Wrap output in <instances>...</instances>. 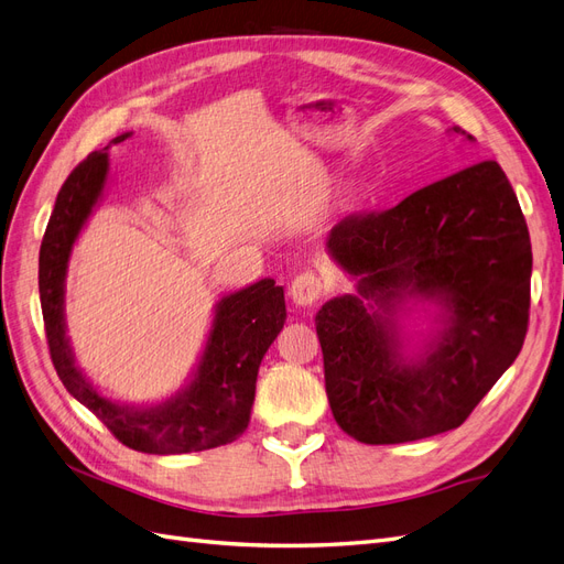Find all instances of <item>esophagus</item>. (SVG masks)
<instances>
[{
    "label": "esophagus",
    "instance_id": "obj_1",
    "mask_svg": "<svg viewBox=\"0 0 564 564\" xmlns=\"http://www.w3.org/2000/svg\"><path fill=\"white\" fill-rule=\"evenodd\" d=\"M319 296H322V280L311 270L301 272V275L292 280V286H289V299H292V303L299 305V308L313 305Z\"/></svg>",
    "mask_w": 564,
    "mask_h": 564
}]
</instances>
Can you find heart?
I'll use <instances>...</instances> for the list:
<instances>
[{
    "mask_svg": "<svg viewBox=\"0 0 564 564\" xmlns=\"http://www.w3.org/2000/svg\"><path fill=\"white\" fill-rule=\"evenodd\" d=\"M346 195H348V197H352V195H355V191H348V193H346Z\"/></svg>",
    "mask_w": 564,
    "mask_h": 564,
    "instance_id": "b5f03b06",
    "label": "heart"
}]
</instances>
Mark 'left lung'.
I'll use <instances>...</instances> for the list:
<instances>
[{
	"label": "left lung",
	"mask_w": 564,
	"mask_h": 564,
	"mask_svg": "<svg viewBox=\"0 0 564 564\" xmlns=\"http://www.w3.org/2000/svg\"><path fill=\"white\" fill-rule=\"evenodd\" d=\"M327 251L357 282L315 317L340 431L400 445L458 429L516 362L529 322L532 245L503 169L477 162L388 212L348 216ZM409 300L441 308L416 354L399 324Z\"/></svg>",
	"instance_id": "8db88e82"
}]
</instances>
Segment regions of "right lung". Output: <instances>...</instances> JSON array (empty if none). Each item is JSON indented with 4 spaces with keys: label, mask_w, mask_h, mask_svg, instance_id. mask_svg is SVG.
Listing matches in <instances>:
<instances>
[{
    "label": "right lung",
    "mask_w": 564,
    "mask_h": 564,
    "mask_svg": "<svg viewBox=\"0 0 564 564\" xmlns=\"http://www.w3.org/2000/svg\"><path fill=\"white\" fill-rule=\"evenodd\" d=\"M129 135H117L110 145ZM108 148L91 152L67 176L42 240L40 301L51 360L67 392L135 452L191 454L228 445L247 431L261 360L284 327V289L275 280H259L216 303L207 346L191 381L160 404L133 406L100 395L75 365L65 334V278L77 237L106 191Z\"/></svg>",
    "instance_id": "add662e5"
}]
</instances>
